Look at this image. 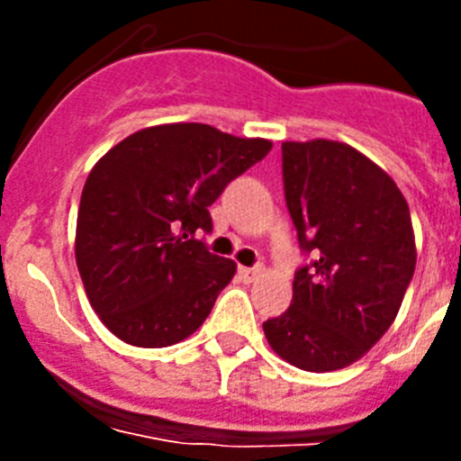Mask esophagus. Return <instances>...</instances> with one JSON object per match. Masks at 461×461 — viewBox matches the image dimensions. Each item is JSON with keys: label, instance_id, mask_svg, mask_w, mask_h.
Wrapping results in <instances>:
<instances>
[{"label": "esophagus", "instance_id": "34e87169", "mask_svg": "<svg viewBox=\"0 0 461 461\" xmlns=\"http://www.w3.org/2000/svg\"><path fill=\"white\" fill-rule=\"evenodd\" d=\"M240 276H242L244 284H251V281L258 279L260 275H263V267L260 266H254V267H240Z\"/></svg>", "mask_w": 461, "mask_h": 461}]
</instances>
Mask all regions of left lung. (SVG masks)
<instances>
[{"label": "left lung", "mask_w": 461, "mask_h": 461, "mask_svg": "<svg viewBox=\"0 0 461 461\" xmlns=\"http://www.w3.org/2000/svg\"><path fill=\"white\" fill-rule=\"evenodd\" d=\"M297 242L316 256L293 281L288 312L263 323L272 351L304 372L360 360L397 316L415 270L409 203L346 142H281Z\"/></svg>", "instance_id": "8db88e82"}]
</instances>
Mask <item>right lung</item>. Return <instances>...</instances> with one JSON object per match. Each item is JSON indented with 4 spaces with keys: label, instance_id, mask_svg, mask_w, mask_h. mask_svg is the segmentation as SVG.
Instances as JSON below:
<instances>
[{
    "label": "right lung",
    "instance_id": "add662e5",
    "mask_svg": "<svg viewBox=\"0 0 461 461\" xmlns=\"http://www.w3.org/2000/svg\"><path fill=\"white\" fill-rule=\"evenodd\" d=\"M272 149L210 124L177 122L131 133L87 175L76 263L92 309L122 341L164 348L194 335L235 266L207 251V207Z\"/></svg>",
    "mask_w": 461,
    "mask_h": 461
}]
</instances>
